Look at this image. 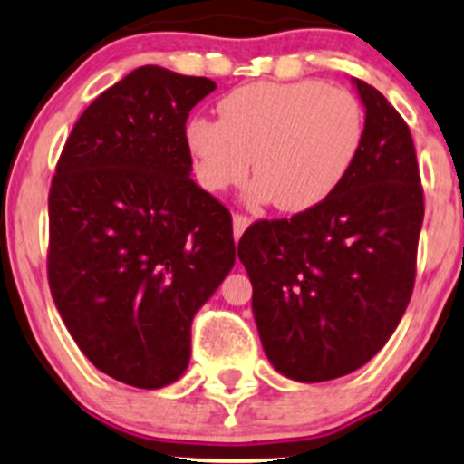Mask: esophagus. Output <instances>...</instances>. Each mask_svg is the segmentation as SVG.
Masks as SVG:
<instances>
[{
	"mask_svg": "<svg viewBox=\"0 0 464 464\" xmlns=\"http://www.w3.org/2000/svg\"><path fill=\"white\" fill-rule=\"evenodd\" d=\"M248 225H250V220L246 216H242V214L233 216V236H236V239L242 237V233L246 231Z\"/></svg>",
	"mask_w": 464,
	"mask_h": 464,
	"instance_id": "1",
	"label": "esophagus"
}]
</instances>
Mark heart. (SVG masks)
<instances>
[{
    "label": "heart",
    "mask_w": 464,
    "mask_h": 464,
    "mask_svg": "<svg viewBox=\"0 0 464 464\" xmlns=\"http://www.w3.org/2000/svg\"><path fill=\"white\" fill-rule=\"evenodd\" d=\"M218 109L222 120L194 117L185 129L198 185L218 194L244 183L253 168V198L287 214L334 196L364 143V106L321 80L244 84Z\"/></svg>",
    "instance_id": "obj_1"
}]
</instances>
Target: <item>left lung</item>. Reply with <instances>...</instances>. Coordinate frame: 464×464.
<instances>
[{"instance_id":"8db88e82","label":"left lung","mask_w":464,"mask_h":464,"mask_svg":"<svg viewBox=\"0 0 464 464\" xmlns=\"http://www.w3.org/2000/svg\"><path fill=\"white\" fill-rule=\"evenodd\" d=\"M351 82L366 132L349 177L323 205L255 222L237 244L266 358L305 384L364 366L397 329L414 285L423 189L412 135L375 87Z\"/></svg>"}]
</instances>
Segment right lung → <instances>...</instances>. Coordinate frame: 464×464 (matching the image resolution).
<instances>
[{"label": "right lung", "instance_id": "add662e5", "mask_svg": "<svg viewBox=\"0 0 464 464\" xmlns=\"http://www.w3.org/2000/svg\"><path fill=\"white\" fill-rule=\"evenodd\" d=\"M209 78L143 65L93 100L52 180V299L89 362L157 391L188 371L191 321L236 264L231 214L191 180Z\"/></svg>", "mask_w": 464, "mask_h": 464}]
</instances>
